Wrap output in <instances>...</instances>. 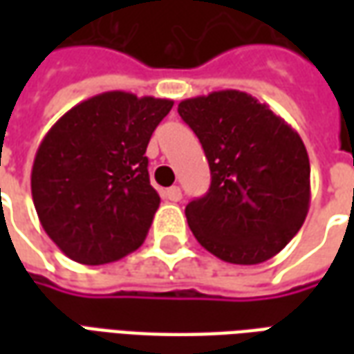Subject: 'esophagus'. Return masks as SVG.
<instances>
[{
	"mask_svg": "<svg viewBox=\"0 0 354 354\" xmlns=\"http://www.w3.org/2000/svg\"><path fill=\"white\" fill-rule=\"evenodd\" d=\"M162 197L167 201H172V203H178V201L182 199V189L178 185H172V187L162 192Z\"/></svg>",
	"mask_w": 354,
	"mask_h": 354,
	"instance_id": "34e87169",
	"label": "esophagus"
}]
</instances>
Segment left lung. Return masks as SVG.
Wrapping results in <instances>:
<instances>
[{"mask_svg": "<svg viewBox=\"0 0 354 354\" xmlns=\"http://www.w3.org/2000/svg\"><path fill=\"white\" fill-rule=\"evenodd\" d=\"M210 167L205 197L185 207L189 230L216 258L256 266L288 245L311 201L304 142L282 117L243 91H214L178 104Z\"/></svg>", "mask_w": 354, "mask_h": 354, "instance_id": "8db88e82", "label": "left lung"}]
</instances>
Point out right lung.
<instances>
[{"label":"right lung","instance_id":"add662e5","mask_svg":"<svg viewBox=\"0 0 354 354\" xmlns=\"http://www.w3.org/2000/svg\"><path fill=\"white\" fill-rule=\"evenodd\" d=\"M174 102L109 91L73 106L45 134L32 199L45 233L83 266L134 252L159 208L146 147Z\"/></svg>","mask_w":354,"mask_h":354}]
</instances>
